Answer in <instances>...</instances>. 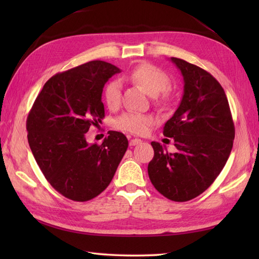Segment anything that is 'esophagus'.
Returning <instances> with one entry per match:
<instances>
[{
  "mask_svg": "<svg viewBox=\"0 0 259 259\" xmlns=\"http://www.w3.org/2000/svg\"><path fill=\"white\" fill-rule=\"evenodd\" d=\"M141 142H142V140H140V139H131L129 141V145L130 146H137V145L141 144Z\"/></svg>",
  "mask_w": 259,
  "mask_h": 259,
  "instance_id": "1",
  "label": "esophagus"
}]
</instances>
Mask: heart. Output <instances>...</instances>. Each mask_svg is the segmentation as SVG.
Listing matches in <instances>:
<instances>
[{"label": "heart", "instance_id": "obj_1", "mask_svg": "<svg viewBox=\"0 0 259 259\" xmlns=\"http://www.w3.org/2000/svg\"><path fill=\"white\" fill-rule=\"evenodd\" d=\"M128 79L135 84L141 87L150 96H158L164 91L158 102H164L168 98L166 91L170 84L169 76L162 70L149 63H142L128 74ZM103 99L109 109H115L121 103V84L117 80H112L107 83L103 90ZM153 123L151 115L141 114L137 112H125L115 120L117 128L128 131L134 135H145L148 133L150 125Z\"/></svg>", "mask_w": 259, "mask_h": 259}]
</instances>
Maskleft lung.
<instances>
[{"instance_id":"8db88e82","label":"left lung","mask_w":259,"mask_h":259,"mask_svg":"<svg viewBox=\"0 0 259 259\" xmlns=\"http://www.w3.org/2000/svg\"><path fill=\"white\" fill-rule=\"evenodd\" d=\"M184 76V96L163 126L177 151L168 153L152 141L148 164L153 187L174 201H188L202 194L218 177L233 148L235 125L229 103L213 76L185 60L171 58Z\"/></svg>"}]
</instances>
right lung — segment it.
<instances>
[{"mask_svg":"<svg viewBox=\"0 0 259 259\" xmlns=\"http://www.w3.org/2000/svg\"><path fill=\"white\" fill-rule=\"evenodd\" d=\"M120 69L90 61L57 73L38 93L26 119L27 141L46 179L60 194L88 201L111 183L128 148L126 137L109 131L101 145L85 134L104 118L103 87Z\"/></svg>","mask_w":259,"mask_h":259,"instance_id":"obj_1","label":"right lung"}]
</instances>
